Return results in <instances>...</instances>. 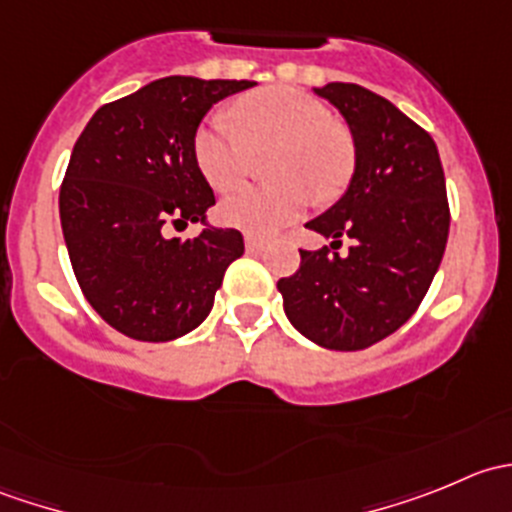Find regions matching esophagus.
<instances>
[{"instance_id":"1","label":"esophagus","mask_w":512,"mask_h":512,"mask_svg":"<svg viewBox=\"0 0 512 512\" xmlns=\"http://www.w3.org/2000/svg\"><path fill=\"white\" fill-rule=\"evenodd\" d=\"M245 247H247V252H260V250H265V240L257 235H252V232H245Z\"/></svg>"}]
</instances>
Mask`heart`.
<instances>
[{
    "mask_svg": "<svg viewBox=\"0 0 512 512\" xmlns=\"http://www.w3.org/2000/svg\"><path fill=\"white\" fill-rule=\"evenodd\" d=\"M237 131L213 116L195 131L193 156L220 193L237 188L252 156L272 151L267 178L277 183L245 188L220 203V220L252 235H270L299 218L314 200L337 198L354 170V143L317 98L275 86L235 103Z\"/></svg>",
    "mask_w": 512,
    "mask_h": 512,
    "instance_id": "heart-1",
    "label": "heart"
}]
</instances>
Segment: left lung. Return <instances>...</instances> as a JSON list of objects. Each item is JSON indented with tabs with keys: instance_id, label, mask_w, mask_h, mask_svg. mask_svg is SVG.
Segmentation results:
<instances>
[{
	"instance_id": "1",
	"label": "left lung",
	"mask_w": 512,
	"mask_h": 512,
	"mask_svg": "<svg viewBox=\"0 0 512 512\" xmlns=\"http://www.w3.org/2000/svg\"><path fill=\"white\" fill-rule=\"evenodd\" d=\"M347 121L354 173L342 198L309 230L342 245L299 250L292 277L277 282L292 327L309 342L356 352L394 334L426 297L448 240L443 165L433 138L384 96L344 81L312 89Z\"/></svg>"
}]
</instances>
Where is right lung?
<instances>
[{
    "label": "right lung",
    "instance_id": "right-lung-1",
    "mask_svg": "<svg viewBox=\"0 0 512 512\" xmlns=\"http://www.w3.org/2000/svg\"><path fill=\"white\" fill-rule=\"evenodd\" d=\"M255 81L165 76L91 116L59 193L71 267L91 307L126 337L170 342L205 322L230 262L232 227L208 223L213 188L193 156L205 113ZM168 222H200L193 241Z\"/></svg>",
    "mask_w": 512,
    "mask_h": 512
}]
</instances>
